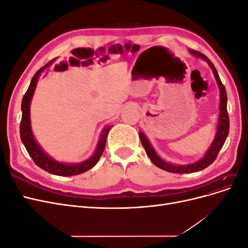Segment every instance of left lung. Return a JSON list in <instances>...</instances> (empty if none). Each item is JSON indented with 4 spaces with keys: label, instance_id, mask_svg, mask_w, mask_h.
Returning <instances> with one entry per match:
<instances>
[{
    "label": "left lung",
    "instance_id": "obj_1",
    "mask_svg": "<svg viewBox=\"0 0 248 248\" xmlns=\"http://www.w3.org/2000/svg\"><path fill=\"white\" fill-rule=\"evenodd\" d=\"M189 54L197 57L201 58L206 61L209 65L210 68L212 69L213 74L215 77V79L217 81V85H218L219 88V92H220V102H219V114H218V121H217V128H216V133L214 140L212 141L211 146H210L207 150V152L204 154V156L200 158L199 160L194 161L192 163L188 164H172L164 159H162L161 157L157 154L155 151V149L152 147L151 142L148 140V138L145 136L144 133L140 131V139L142 146L145 148V151L148 154L149 158L151 159V161L155 164L156 167H158L161 170H164L170 172H175V174H189V172H196L200 171L202 170L206 169L209 167L215 159L217 154L219 153L220 149L222 148L224 141H226L228 134H229V129H230V121H229V115H228V109H227V102H228V96L226 92V88L222 85V82L219 78L218 72H217L216 68L214 67L213 63L210 61V60L205 56L201 54L199 51H196L193 49H188Z\"/></svg>",
    "mask_w": 248,
    "mask_h": 248
}]
</instances>
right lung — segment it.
<instances>
[{"mask_svg": "<svg viewBox=\"0 0 248 248\" xmlns=\"http://www.w3.org/2000/svg\"><path fill=\"white\" fill-rule=\"evenodd\" d=\"M54 61H55V59L51 60L50 62H48L46 66H43L42 68H40L35 73V76L33 77V78L31 80V84H30L26 94L24 95V98H22V101H21L22 116H21L20 127H19L20 139H21L22 144L25 145L29 155L32 157L34 162L39 168L50 172V174H52V175H56V176H62V177L76 176V175L82 174V172H85L89 170H91L93 167H95V164L98 162L100 156L103 153L104 147H106L107 138H108V131L110 130L111 126L109 125L102 130L100 137H99V140H98V142H97L95 152L93 153V155L91 157H90V158H88L85 161H81L78 163L60 162V161L52 158L51 156H49L46 151H44V150L41 148V146L35 140V137H34L33 131H32L31 101H32L39 77L41 76L43 70L48 68V67L52 63H54Z\"/></svg>", "mask_w": 248, "mask_h": 248, "instance_id": "1", "label": "right lung"}]
</instances>
